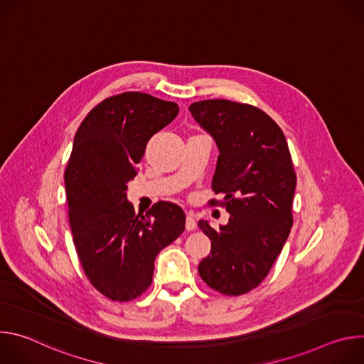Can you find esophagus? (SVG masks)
<instances>
[{
	"mask_svg": "<svg viewBox=\"0 0 364 364\" xmlns=\"http://www.w3.org/2000/svg\"><path fill=\"white\" fill-rule=\"evenodd\" d=\"M196 219L193 216V213H187V218H186V229L187 230H194L196 229Z\"/></svg>",
	"mask_w": 364,
	"mask_h": 364,
	"instance_id": "34e87169",
	"label": "esophagus"
}]
</instances>
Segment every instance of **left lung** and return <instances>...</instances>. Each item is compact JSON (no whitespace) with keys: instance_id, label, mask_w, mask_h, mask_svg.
<instances>
[{"instance_id":"1","label":"left lung","mask_w":364,"mask_h":364,"mask_svg":"<svg viewBox=\"0 0 364 364\" xmlns=\"http://www.w3.org/2000/svg\"><path fill=\"white\" fill-rule=\"evenodd\" d=\"M188 109L218 145L212 188L225 193L230 215L219 229L198 222L212 240L198 274L225 295H242L265 279L292 228L296 177L289 148L277 122L252 105L209 99Z\"/></svg>"}]
</instances>
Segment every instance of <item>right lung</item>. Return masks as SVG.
<instances>
[{"label": "right lung", "mask_w": 364, "mask_h": 364, "mask_svg": "<svg viewBox=\"0 0 364 364\" xmlns=\"http://www.w3.org/2000/svg\"><path fill=\"white\" fill-rule=\"evenodd\" d=\"M178 111L174 102L125 92L100 102L75 135L65 173L73 243L92 285L112 301L139 296L155 257L186 229L180 205L159 201L142 216L127 198L149 138Z\"/></svg>", "instance_id": "add662e5"}]
</instances>
